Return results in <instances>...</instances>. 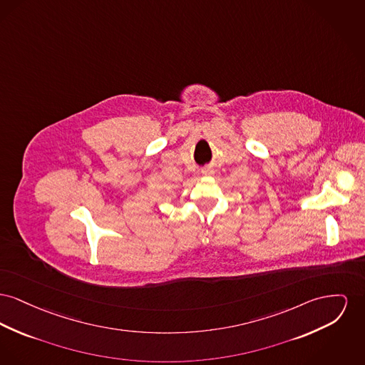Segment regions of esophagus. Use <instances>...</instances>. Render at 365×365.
<instances>
[{
    "instance_id": "34e87169",
    "label": "esophagus",
    "mask_w": 365,
    "mask_h": 365,
    "mask_svg": "<svg viewBox=\"0 0 365 365\" xmlns=\"http://www.w3.org/2000/svg\"><path fill=\"white\" fill-rule=\"evenodd\" d=\"M214 173V171L212 170H210V168H207V170H202V175L204 176H211Z\"/></svg>"
}]
</instances>
